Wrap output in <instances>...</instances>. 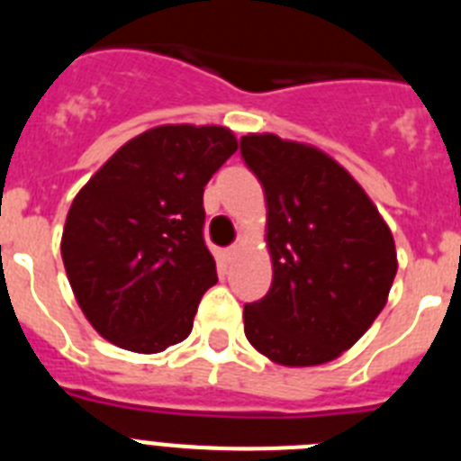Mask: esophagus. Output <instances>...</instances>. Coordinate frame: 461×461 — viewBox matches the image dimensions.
I'll return each mask as SVG.
<instances>
[{"mask_svg":"<svg viewBox=\"0 0 461 461\" xmlns=\"http://www.w3.org/2000/svg\"><path fill=\"white\" fill-rule=\"evenodd\" d=\"M240 247H242V240H240V242H235L233 247L228 249V256H238L240 254Z\"/></svg>","mask_w":461,"mask_h":461,"instance_id":"1","label":"esophagus"}]
</instances>
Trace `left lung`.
Here are the masks:
<instances>
[{
	"label": "left lung",
	"instance_id": "obj_1",
	"mask_svg": "<svg viewBox=\"0 0 461 461\" xmlns=\"http://www.w3.org/2000/svg\"><path fill=\"white\" fill-rule=\"evenodd\" d=\"M263 185L272 286L244 304V335L284 367H313L369 330L397 275L388 223L353 175L313 145L275 133L240 140Z\"/></svg>",
	"mask_w": 461,
	"mask_h": 461
}]
</instances>
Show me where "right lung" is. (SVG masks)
Listing matches in <instances>:
<instances>
[{
    "mask_svg": "<svg viewBox=\"0 0 461 461\" xmlns=\"http://www.w3.org/2000/svg\"><path fill=\"white\" fill-rule=\"evenodd\" d=\"M235 149L226 126H154L73 198L64 270L85 319L110 344L161 353L189 337L203 293L217 284L203 191Z\"/></svg>",
    "mask_w": 461,
    "mask_h": 461,
    "instance_id": "right-lung-1",
    "label": "right lung"
}]
</instances>
